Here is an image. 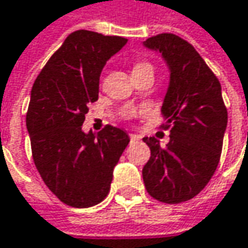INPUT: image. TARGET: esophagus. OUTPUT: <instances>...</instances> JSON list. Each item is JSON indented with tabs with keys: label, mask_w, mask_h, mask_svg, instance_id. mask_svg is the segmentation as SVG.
<instances>
[{
	"label": "esophagus",
	"mask_w": 248,
	"mask_h": 248,
	"mask_svg": "<svg viewBox=\"0 0 248 248\" xmlns=\"http://www.w3.org/2000/svg\"><path fill=\"white\" fill-rule=\"evenodd\" d=\"M130 140H131V141H140V140H141V137H140V135H137V134H130Z\"/></svg>",
	"instance_id": "34e87169"
}]
</instances>
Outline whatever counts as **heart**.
Listing matches in <instances>:
<instances>
[{
  "instance_id": "obj_1",
  "label": "heart",
  "mask_w": 248,
  "mask_h": 248,
  "mask_svg": "<svg viewBox=\"0 0 248 248\" xmlns=\"http://www.w3.org/2000/svg\"><path fill=\"white\" fill-rule=\"evenodd\" d=\"M145 70L154 72V66L148 62H138L135 63V66H134L133 73H137V72H145Z\"/></svg>"
}]
</instances>
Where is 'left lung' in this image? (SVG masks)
Instances as JSON below:
<instances>
[{"label": "left lung", "instance_id": "obj_1", "mask_svg": "<svg viewBox=\"0 0 248 248\" xmlns=\"http://www.w3.org/2000/svg\"><path fill=\"white\" fill-rule=\"evenodd\" d=\"M144 45L162 55L170 72L161 108L167 120L162 128L170 134L167 147L155 137L142 138L151 150L142 179L154 199L182 203L207 185L219 165L227 108L220 81L189 42L159 33Z\"/></svg>", "mask_w": 248, "mask_h": 248}]
</instances>
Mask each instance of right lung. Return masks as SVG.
Wrapping results in <instances>:
<instances>
[{"instance_id":"add662e5","label":"right lung","mask_w":248,"mask_h":248,"mask_svg":"<svg viewBox=\"0 0 248 248\" xmlns=\"http://www.w3.org/2000/svg\"><path fill=\"white\" fill-rule=\"evenodd\" d=\"M125 44L121 36L75 31L33 83L27 113L32 158L45 185L67 206L90 207L106 199L130 142L113 125L97 134L81 130L89 104L98 98L104 64Z\"/></svg>"}]
</instances>
